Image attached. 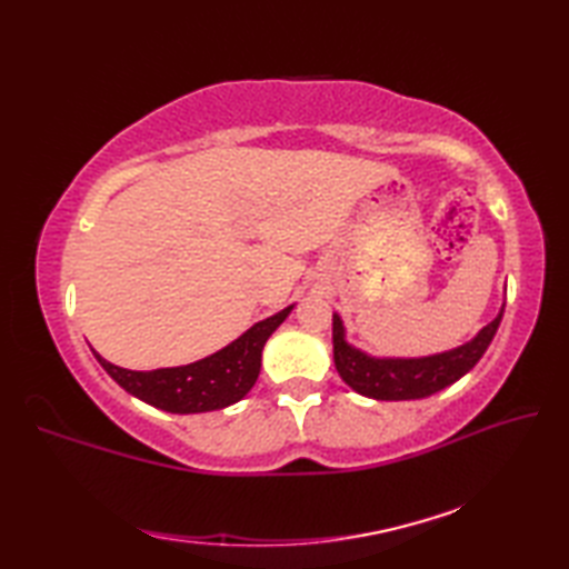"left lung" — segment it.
<instances>
[{"label": "left lung", "instance_id": "1", "mask_svg": "<svg viewBox=\"0 0 569 569\" xmlns=\"http://www.w3.org/2000/svg\"><path fill=\"white\" fill-rule=\"evenodd\" d=\"M503 318V306L499 316L487 328H481L475 340L450 352L416 357V359H391V357H369L361 349L345 340V325L340 316H332V347L335 367L347 386L367 398L377 401H410V398H426L438 393L447 386L462 379L465 373L485 357L493 335L499 330Z\"/></svg>", "mask_w": 569, "mask_h": 569}]
</instances>
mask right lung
Returning a JSON list of instances; mask_svg holds the SVG:
<instances>
[{
	"label": "right lung",
	"mask_w": 569,
	"mask_h": 569,
	"mask_svg": "<svg viewBox=\"0 0 569 569\" xmlns=\"http://www.w3.org/2000/svg\"><path fill=\"white\" fill-rule=\"evenodd\" d=\"M291 310L293 306L283 308L253 325L220 352L186 367L131 371L102 359L94 349L92 355L127 393L141 398L143 403L168 413H208L241 401L251 391L261 371L263 345Z\"/></svg>",
	"instance_id": "right-lung-1"
}]
</instances>
